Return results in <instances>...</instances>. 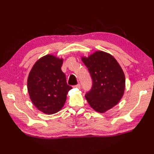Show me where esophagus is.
Returning a JSON list of instances; mask_svg holds the SVG:
<instances>
[{"instance_id":"obj_1","label":"esophagus","mask_w":154,"mask_h":154,"mask_svg":"<svg viewBox=\"0 0 154 154\" xmlns=\"http://www.w3.org/2000/svg\"><path fill=\"white\" fill-rule=\"evenodd\" d=\"M73 87L77 88V89H80V88H81V85L80 84H77V85H76L73 86Z\"/></svg>"}]
</instances>
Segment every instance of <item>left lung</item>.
Listing matches in <instances>:
<instances>
[{"instance_id": "obj_1", "label": "left lung", "mask_w": 154, "mask_h": 154, "mask_svg": "<svg viewBox=\"0 0 154 154\" xmlns=\"http://www.w3.org/2000/svg\"><path fill=\"white\" fill-rule=\"evenodd\" d=\"M81 60L93 79L92 89L85 94L91 108L104 113L119 103L125 90V75L112 55L97 51Z\"/></svg>"}]
</instances>
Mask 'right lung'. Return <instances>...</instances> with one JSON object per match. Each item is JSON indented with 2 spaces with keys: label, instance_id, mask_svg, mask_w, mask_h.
Returning <instances> with one entry per match:
<instances>
[{
  "label": "right lung",
  "instance_id": "1",
  "mask_svg": "<svg viewBox=\"0 0 154 154\" xmlns=\"http://www.w3.org/2000/svg\"><path fill=\"white\" fill-rule=\"evenodd\" d=\"M63 59L48 54L35 62L28 75V91L34 105L41 112L53 114L64 106L72 87L61 71Z\"/></svg>",
  "mask_w": 154,
  "mask_h": 154
}]
</instances>
